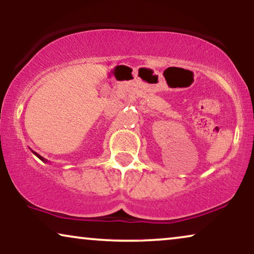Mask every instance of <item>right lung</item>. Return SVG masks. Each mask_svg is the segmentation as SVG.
I'll return each instance as SVG.
<instances>
[{
  "label": "right lung",
  "instance_id": "obj_1",
  "mask_svg": "<svg viewBox=\"0 0 254 254\" xmlns=\"http://www.w3.org/2000/svg\"><path fill=\"white\" fill-rule=\"evenodd\" d=\"M32 152H33V154H34V155H36V156H37V157H38V158H39V159H40V161H43L44 163H48V161H47V159H46V158L41 157V156H40L39 154H37V152H34V151H32Z\"/></svg>",
  "mask_w": 254,
  "mask_h": 254
}]
</instances>
